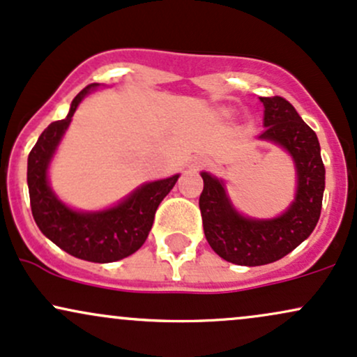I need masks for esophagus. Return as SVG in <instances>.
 I'll use <instances>...</instances> for the list:
<instances>
[{
    "label": "esophagus",
    "instance_id": "obj_1",
    "mask_svg": "<svg viewBox=\"0 0 357 357\" xmlns=\"http://www.w3.org/2000/svg\"><path fill=\"white\" fill-rule=\"evenodd\" d=\"M204 165H206V159L202 158V155H198V158L191 159L190 161V167H192V169H198V167H203Z\"/></svg>",
    "mask_w": 357,
    "mask_h": 357
}]
</instances>
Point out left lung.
<instances>
[{"mask_svg": "<svg viewBox=\"0 0 357 357\" xmlns=\"http://www.w3.org/2000/svg\"><path fill=\"white\" fill-rule=\"evenodd\" d=\"M265 130L260 141L280 146L292 158L297 174L296 198L275 218H248L233 206L223 179L203 171L199 196L204 236L223 260L258 267L280 260L309 238L321 216L326 167L315 132L284 97H260Z\"/></svg>", "mask_w": 357, "mask_h": 357, "instance_id": "1", "label": "left lung"}]
</instances>
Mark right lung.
Here are the masks:
<instances>
[{
	"label": "right lung",
	"instance_id": "right-lung-1",
	"mask_svg": "<svg viewBox=\"0 0 357 357\" xmlns=\"http://www.w3.org/2000/svg\"><path fill=\"white\" fill-rule=\"evenodd\" d=\"M97 87L99 84L87 85L72 100L67 117L43 130L28 155L26 181L35 223L48 240L82 260L110 264L142 247L159 203L173 190L179 174L141 184L116 206L100 211L73 210L61 202L48 183V167L79 104Z\"/></svg>",
	"mask_w": 357,
	"mask_h": 357
}]
</instances>
